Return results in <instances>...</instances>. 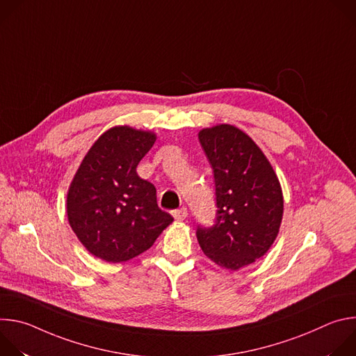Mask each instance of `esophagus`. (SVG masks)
<instances>
[{
    "mask_svg": "<svg viewBox=\"0 0 356 356\" xmlns=\"http://www.w3.org/2000/svg\"><path fill=\"white\" fill-rule=\"evenodd\" d=\"M173 217L177 220V221H183V220H186L187 218V216H188V213H187V209H180V210H175L173 213Z\"/></svg>",
    "mask_w": 356,
    "mask_h": 356,
    "instance_id": "obj_1",
    "label": "esophagus"
}]
</instances>
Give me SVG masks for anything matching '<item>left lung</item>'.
I'll return each instance as SVG.
<instances>
[{"instance_id":"1","label":"left lung","mask_w":356,"mask_h":356,"mask_svg":"<svg viewBox=\"0 0 356 356\" xmlns=\"http://www.w3.org/2000/svg\"><path fill=\"white\" fill-rule=\"evenodd\" d=\"M213 168L216 221L197 225V241L213 262L238 270L262 258L275 242L282 217L279 179L264 152L245 132L217 125L198 134Z\"/></svg>"}]
</instances>
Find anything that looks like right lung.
Returning <instances> with one entry per match:
<instances>
[{"mask_svg":"<svg viewBox=\"0 0 356 356\" xmlns=\"http://www.w3.org/2000/svg\"><path fill=\"white\" fill-rule=\"evenodd\" d=\"M156 135L115 127L84 156L67 193L72 229L94 257L127 262L147 250L173 217L162 211L155 186L136 173Z\"/></svg>","mask_w":356,"mask_h":356,"instance_id":"add662e5","label":"right lung"}]
</instances>
